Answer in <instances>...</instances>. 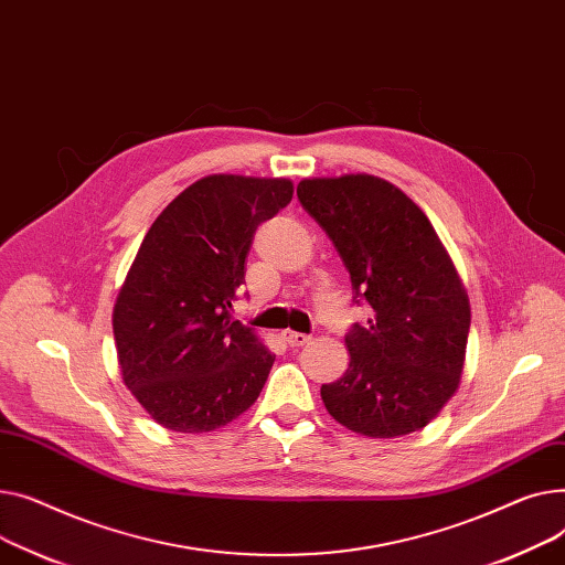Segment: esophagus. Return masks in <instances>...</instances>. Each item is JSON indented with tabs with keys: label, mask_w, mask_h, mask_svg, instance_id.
<instances>
[{
	"label": "esophagus",
	"mask_w": 565,
	"mask_h": 565,
	"mask_svg": "<svg viewBox=\"0 0 565 565\" xmlns=\"http://www.w3.org/2000/svg\"><path fill=\"white\" fill-rule=\"evenodd\" d=\"M282 340L289 344V347H303L310 342V335L306 333H296V330H285L282 333Z\"/></svg>",
	"instance_id": "34e87169"
}]
</instances>
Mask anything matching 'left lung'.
<instances>
[{
	"mask_svg": "<svg viewBox=\"0 0 565 565\" xmlns=\"http://www.w3.org/2000/svg\"><path fill=\"white\" fill-rule=\"evenodd\" d=\"M351 276L367 323L347 333L349 370L321 385L326 411L370 438L424 428L451 399L466 362L470 303L434 225L411 198L374 175L296 186Z\"/></svg>",
	"mask_w": 565,
	"mask_h": 565,
	"instance_id": "8db88e82",
	"label": "left lung"
}]
</instances>
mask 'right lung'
<instances>
[{
  "mask_svg": "<svg viewBox=\"0 0 565 565\" xmlns=\"http://www.w3.org/2000/svg\"><path fill=\"white\" fill-rule=\"evenodd\" d=\"M278 178L210 175L150 225L114 308L125 385L148 415L207 434L248 411L276 355L230 308L259 223L289 205Z\"/></svg>",
  "mask_w": 565,
  "mask_h": 565,
  "instance_id": "obj_1",
  "label": "right lung"
}]
</instances>
